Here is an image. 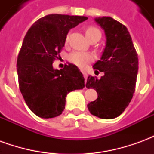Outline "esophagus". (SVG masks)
Segmentation results:
<instances>
[{"label": "esophagus", "instance_id": "obj_1", "mask_svg": "<svg viewBox=\"0 0 154 154\" xmlns=\"http://www.w3.org/2000/svg\"><path fill=\"white\" fill-rule=\"evenodd\" d=\"M82 73H83V76H84V77H85V80H87V77H88V75H87V72H83Z\"/></svg>", "mask_w": 154, "mask_h": 154}]
</instances>
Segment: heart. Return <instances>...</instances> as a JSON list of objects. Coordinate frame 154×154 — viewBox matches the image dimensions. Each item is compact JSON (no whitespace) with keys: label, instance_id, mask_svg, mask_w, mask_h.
<instances>
[{"label":"heart","instance_id":"1","mask_svg":"<svg viewBox=\"0 0 154 154\" xmlns=\"http://www.w3.org/2000/svg\"><path fill=\"white\" fill-rule=\"evenodd\" d=\"M85 33H86V36L88 39H91L97 35H100V30L94 26L87 27L86 29ZM68 40H69V37L67 35L66 37V43H67ZM93 55L90 53H84V52H78V51L72 53L68 56V60L81 68H85L88 65V63H90L91 62L93 61Z\"/></svg>","mask_w":154,"mask_h":154}]
</instances>
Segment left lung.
<instances>
[{"instance_id": "1", "label": "left lung", "mask_w": 154, "mask_h": 154, "mask_svg": "<svg viewBox=\"0 0 154 154\" xmlns=\"http://www.w3.org/2000/svg\"><path fill=\"white\" fill-rule=\"evenodd\" d=\"M95 20L105 30L106 44L93 68L103 72L104 76L100 79L87 77L86 87L95 89L98 95L87 107L91 114L100 119H114L125 111L135 91L138 54L125 25L106 16Z\"/></svg>"}]
</instances>
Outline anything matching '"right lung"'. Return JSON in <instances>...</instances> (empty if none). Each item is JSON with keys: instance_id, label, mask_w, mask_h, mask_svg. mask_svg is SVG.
Wrapping results in <instances>:
<instances>
[{"instance_id": "1", "label": "right lung", "mask_w": 154, "mask_h": 154, "mask_svg": "<svg viewBox=\"0 0 154 154\" xmlns=\"http://www.w3.org/2000/svg\"><path fill=\"white\" fill-rule=\"evenodd\" d=\"M87 20L85 16L51 14L29 29L17 57L19 87L32 112L44 119L60 116L67 93L85 87L83 75L74 64L55 70L71 29ZM60 57V56H59Z\"/></svg>"}]
</instances>
